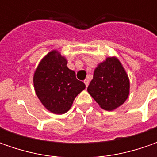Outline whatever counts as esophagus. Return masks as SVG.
I'll return each mask as SVG.
<instances>
[{"label":"esophagus","instance_id":"obj_1","mask_svg":"<svg viewBox=\"0 0 157 157\" xmlns=\"http://www.w3.org/2000/svg\"><path fill=\"white\" fill-rule=\"evenodd\" d=\"M84 83L86 84V86L87 87L88 85H89V79H85V80H84Z\"/></svg>","mask_w":157,"mask_h":157}]
</instances>
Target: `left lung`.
<instances>
[{
    "label": "left lung",
    "mask_w": 157,
    "mask_h": 157,
    "mask_svg": "<svg viewBox=\"0 0 157 157\" xmlns=\"http://www.w3.org/2000/svg\"><path fill=\"white\" fill-rule=\"evenodd\" d=\"M128 76L116 57H108L95 68L87 91L101 108L112 111L129 95Z\"/></svg>",
    "instance_id": "left-lung-1"
}]
</instances>
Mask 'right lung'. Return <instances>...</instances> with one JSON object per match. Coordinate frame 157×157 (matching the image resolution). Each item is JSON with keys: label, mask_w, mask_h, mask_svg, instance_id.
<instances>
[{"label": "right lung", "mask_w": 157, "mask_h": 157, "mask_svg": "<svg viewBox=\"0 0 157 157\" xmlns=\"http://www.w3.org/2000/svg\"><path fill=\"white\" fill-rule=\"evenodd\" d=\"M35 92L48 111L63 114L69 111L73 100L86 88L76 78L75 71L67 67V59L57 50L50 52L35 71Z\"/></svg>", "instance_id": "1"}]
</instances>
